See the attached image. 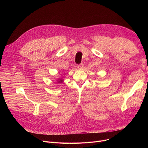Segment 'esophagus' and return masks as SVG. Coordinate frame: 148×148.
I'll use <instances>...</instances> for the list:
<instances>
[{
  "instance_id": "34e87169",
  "label": "esophagus",
  "mask_w": 148,
  "mask_h": 148,
  "mask_svg": "<svg viewBox=\"0 0 148 148\" xmlns=\"http://www.w3.org/2000/svg\"><path fill=\"white\" fill-rule=\"evenodd\" d=\"M77 68L78 69H82L84 68V64H80L77 66Z\"/></svg>"
}]
</instances>
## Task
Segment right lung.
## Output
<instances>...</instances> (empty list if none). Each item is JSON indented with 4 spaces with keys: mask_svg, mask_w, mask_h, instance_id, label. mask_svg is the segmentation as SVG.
Wrapping results in <instances>:
<instances>
[{
    "mask_svg": "<svg viewBox=\"0 0 148 148\" xmlns=\"http://www.w3.org/2000/svg\"><path fill=\"white\" fill-rule=\"evenodd\" d=\"M57 81L58 83H62L64 82V79H63V77H61V78H59L57 79Z\"/></svg>",
    "mask_w": 148,
    "mask_h": 148,
    "instance_id": "add662e5",
    "label": "right lung"
}]
</instances>
